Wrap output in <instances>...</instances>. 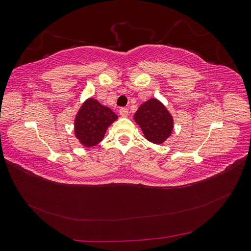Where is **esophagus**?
Here are the masks:
<instances>
[{
    "label": "esophagus",
    "mask_w": 251,
    "mask_h": 251,
    "mask_svg": "<svg viewBox=\"0 0 251 251\" xmlns=\"http://www.w3.org/2000/svg\"><path fill=\"white\" fill-rule=\"evenodd\" d=\"M119 114L121 117H126L128 115V110L126 108H121L119 110Z\"/></svg>",
    "instance_id": "34e87169"
}]
</instances>
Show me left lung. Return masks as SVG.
<instances>
[{"instance_id":"8db88e82","label":"left lung","mask_w":251,"mask_h":251,"mask_svg":"<svg viewBox=\"0 0 251 251\" xmlns=\"http://www.w3.org/2000/svg\"><path fill=\"white\" fill-rule=\"evenodd\" d=\"M134 120L147 140L155 144L164 143L174 131L173 115L157 98L141 103L134 114Z\"/></svg>"}]
</instances>
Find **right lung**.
<instances>
[{"label": "right lung", "mask_w": 251, "mask_h": 251, "mask_svg": "<svg viewBox=\"0 0 251 251\" xmlns=\"http://www.w3.org/2000/svg\"><path fill=\"white\" fill-rule=\"evenodd\" d=\"M118 118L109 107L93 97L82 102L74 118V135L82 147L92 148L104 138L108 127Z\"/></svg>", "instance_id": "1"}]
</instances>
